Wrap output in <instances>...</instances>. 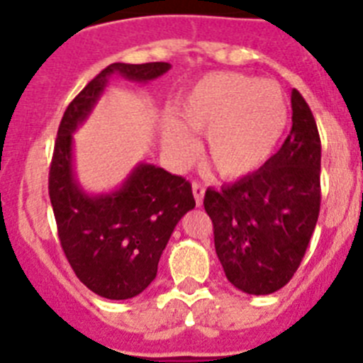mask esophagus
<instances>
[{"mask_svg":"<svg viewBox=\"0 0 363 363\" xmlns=\"http://www.w3.org/2000/svg\"><path fill=\"white\" fill-rule=\"evenodd\" d=\"M192 194H194V200H196V205H198V207H200V205L203 203V194H205L203 185L192 184Z\"/></svg>","mask_w":363,"mask_h":363,"instance_id":"obj_1","label":"esophagus"}]
</instances>
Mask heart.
Segmentation results:
<instances>
[{
  "label": "heart",
  "instance_id": "heart-1",
  "mask_svg": "<svg viewBox=\"0 0 363 363\" xmlns=\"http://www.w3.org/2000/svg\"><path fill=\"white\" fill-rule=\"evenodd\" d=\"M163 121V145L176 162H189L203 134V154L214 171L236 179L264 165L287 123L280 86L236 72H213L192 83Z\"/></svg>",
  "mask_w": 363,
  "mask_h": 363
}]
</instances>
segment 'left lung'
<instances>
[{
    "label": "left lung",
    "instance_id": "1",
    "mask_svg": "<svg viewBox=\"0 0 363 363\" xmlns=\"http://www.w3.org/2000/svg\"><path fill=\"white\" fill-rule=\"evenodd\" d=\"M291 107L293 127L280 150L255 174L220 191L207 189L203 198L227 280L256 296L289 284L318 221V127L296 89Z\"/></svg>",
    "mask_w": 363,
    "mask_h": 363
}]
</instances>
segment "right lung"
I'll return each mask as SVG.
<instances>
[{"mask_svg": "<svg viewBox=\"0 0 363 363\" xmlns=\"http://www.w3.org/2000/svg\"><path fill=\"white\" fill-rule=\"evenodd\" d=\"M171 63H112L70 101L57 129L49 194L57 234L83 285L107 300H129L156 278L158 262L178 221L194 209L191 184L152 163H138L111 192L89 194L74 169V136L114 76L156 79Z\"/></svg>", "mask_w": 363, "mask_h": 363, "instance_id": "1", "label": "right lung"}]
</instances>
